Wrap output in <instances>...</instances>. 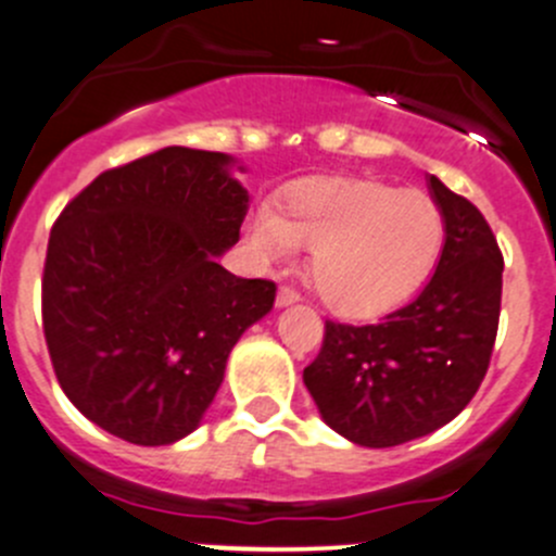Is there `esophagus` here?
<instances>
[{"mask_svg":"<svg viewBox=\"0 0 556 556\" xmlns=\"http://www.w3.org/2000/svg\"><path fill=\"white\" fill-rule=\"evenodd\" d=\"M294 302H300V294H296L291 286H280V289H278V307L294 305Z\"/></svg>","mask_w":556,"mask_h":556,"instance_id":"34e87169","label":"esophagus"}]
</instances>
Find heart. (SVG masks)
I'll list each match as a JSON object with an SVG mask.
<instances>
[{
    "mask_svg": "<svg viewBox=\"0 0 556 556\" xmlns=\"http://www.w3.org/2000/svg\"><path fill=\"white\" fill-rule=\"evenodd\" d=\"M245 240L260 260L283 262L313 249L311 278L340 316L370 318L425 286L446 243L441 205L421 189L340 178L291 191L283 213L256 207Z\"/></svg>",
    "mask_w": 556,
    "mask_h": 556,
    "instance_id": "obj_1",
    "label": "heart"
}]
</instances>
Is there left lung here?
Here are the masks:
<instances>
[{"label":"left lung","mask_w":556,"mask_h":556,"mask_svg":"<svg viewBox=\"0 0 556 556\" xmlns=\"http://www.w3.org/2000/svg\"><path fill=\"white\" fill-rule=\"evenodd\" d=\"M446 243L425 289L378 324L327 321L302 381L321 419L356 446L389 448L430 435L472 400L500 321L503 254L472 202L430 175Z\"/></svg>","instance_id":"1"}]
</instances>
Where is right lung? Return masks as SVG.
Returning a JSON list of instances; mask_svg holds the SVG:
<instances>
[{
	"label": "right lung",
	"instance_id": "right-lung-1",
	"mask_svg": "<svg viewBox=\"0 0 556 556\" xmlns=\"http://www.w3.org/2000/svg\"><path fill=\"white\" fill-rule=\"evenodd\" d=\"M229 153L169 146L93 178L59 216L42 329L70 403L121 441L169 446L200 427L229 351L276 283L218 256L240 240L249 191Z\"/></svg>",
	"mask_w": 556,
	"mask_h": 556
}]
</instances>
